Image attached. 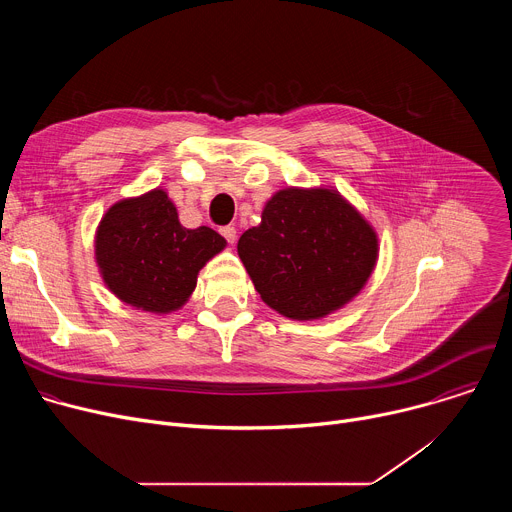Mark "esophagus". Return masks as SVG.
I'll list each match as a JSON object with an SVG mask.
<instances>
[{
    "label": "esophagus",
    "instance_id": "34e87169",
    "mask_svg": "<svg viewBox=\"0 0 512 512\" xmlns=\"http://www.w3.org/2000/svg\"><path fill=\"white\" fill-rule=\"evenodd\" d=\"M221 235L227 239V243H235V239H237V229L235 227H231V225H227V227H223L221 229Z\"/></svg>",
    "mask_w": 512,
    "mask_h": 512
}]
</instances>
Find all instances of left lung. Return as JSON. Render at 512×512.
I'll list each match as a JSON object with an SVG mask.
<instances>
[{"mask_svg":"<svg viewBox=\"0 0 512 512\" xmlns=\"http://www.w3.org/2000/svg\"><path fill=\"white\" fill-rule=\"evenodd\" d=\"M239 257L263 302L294 320L330 314L354 298L377 261V235L330 190L287 188L239 239Z\"/></svg>","mask_w":512,"mask_h":512,"instance_id":"8db88e82","label":"left lung"}]
</instances>
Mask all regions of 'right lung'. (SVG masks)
Masks as SVG:
<instances>
[{"label":"right lung","instance_id":"right-lung-1","mask_svg":"<svg viewBox=\"0 0 512 512\" xmlns=\"http://www.w3.org/2000/svg\"><path fill=\"white\" fill-rule=\"evenodd\" d=\"M95 247L103 279L117 298L164 314L188 300L198 271L225 249V239L208 227H182L168 194L152 190L111 206Z\"/></svg>","mask_w":512,"mask_h":512}]
</instances>
